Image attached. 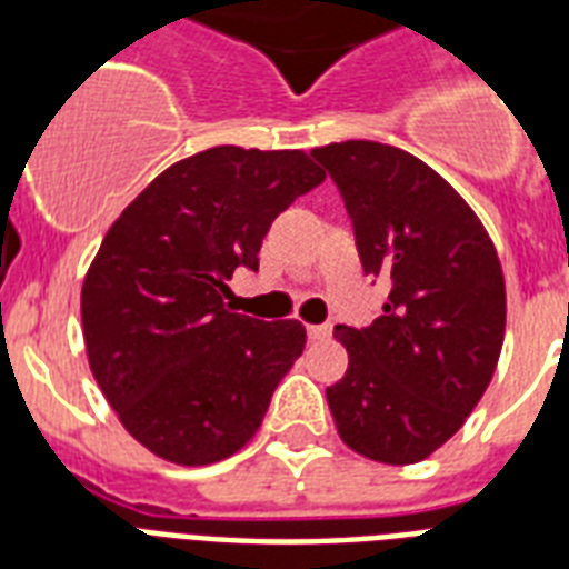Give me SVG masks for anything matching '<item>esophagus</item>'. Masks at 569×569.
I'll list each match as a JSON object with an SVG mask.
<instances>
[{
	"label": "esophagus",
	"instance_id": "obj_1",
	"mask_svg": "<svg viewBox=\"0 0 569 569\" xmlns=\"http://www.w3.org/2000/svg\"><path fill=\"white\" fill-rule=\"evenodd\" d=\"M307 333H310V339H319V342H325V339H330L333 328H330V325H310V328H307Z\"/></svg>",
	"mask_w": 569,
	"mask_h": 569
}]
</instances>
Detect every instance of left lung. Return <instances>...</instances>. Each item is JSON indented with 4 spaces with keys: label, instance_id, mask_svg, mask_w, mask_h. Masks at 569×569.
<instances>
[{
    "label": "left lung",
    "instance_id": "8db88e82",
    "mask_svg": "<svg viewBox=\"0 0 569 569\" xmlns=\"http://www.w3.org/2000/svg\"><path fill=\"white\" fill-rule=\"evenodd\" d=\"M342 191L363 271L387 277L383 312L337 325L346 378L328 405L348 449L407 467L451 440L485 396L505 339V277L472 206L407 150L316 147Z\"/></svg>",
    "mask_w": 569,
    "mask_h": 569
}]
</instances>
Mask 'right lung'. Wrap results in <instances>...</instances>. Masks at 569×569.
<instances>
[{
  "mask_svg": "<svg viewBox=\"0 0 569 569\" xmlns=\"http://www.w3.org/2000/svg\"><path fill=\"white\" fill-rule=\"evenodd\" d=\"M321 180L303 150L209 147L159 173L106 232L82 283L84 351L156 458L206 467L259 431L307 330L227 310V280L257 271L271 221Z\"/></svg>",
  "mask_w": 569,
  "mask_h": 569,
  "instance_id": "1",
  "label": "right lung"
}]
</instances>
